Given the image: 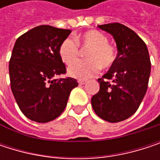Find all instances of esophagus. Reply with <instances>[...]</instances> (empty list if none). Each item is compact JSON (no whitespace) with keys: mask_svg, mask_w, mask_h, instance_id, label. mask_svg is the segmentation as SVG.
<instances>
[{"mask_svg":"<svg viewBox=\"0 0 160 160\" xmlns=\"http://www.w3.org/2000/svg\"><path fill=\"white\" fill-rule=\"evenodd\" d=\"M78 82H79V84H80V85H83V84H85V83H86V80H80Z\"/></svg>","mask_w":160,"mask_h":160,"instance_id":"1","label":"esophagus"}]
</instances>
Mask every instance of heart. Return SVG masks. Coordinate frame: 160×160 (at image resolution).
<instances>
[{
  "label": "heart",
  "instance_id": "1",
  "mask_svg": "<svg viewBox=\"0 0 160 160\" xmlns=\"http://www.w3.org/2000/svg\"><path fill=\"white\" fill-rule=\"evenodd\" d=\"M108 37L98 30H89L73 39L68 38L62 42L58 48L61 60L66 65H72L79 57L78 46L83 49L89 48L85 57L88 60L80 61L68 68L70 77L85 80L97 74L100 68H109L116 61L115 48L108 43Z\"/></svg>",
  "mask_w": 160,
  "mask_h": 160
}]
</instances>
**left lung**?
Here are the masks:
<instances>
[{
    "label": "left lung",
    "instance_id": "1",
    "mask_svg": "<svg viewBox=\"0 0 160 160\" xmlns=\"http://www.w3.org/2000/svg\"><path fill=\"white\" fill-rule=\"evenodd\" d=\"M110 33L118 55L109 70L98 79L99 92L92 97V107L98 117L108 122H119L138 109L147 90L151 62L144 42L131 28L119 24L99 25Z\"/></svg>",
    "mask_w": 160,
    "mask_h": 160
}]
</instances>
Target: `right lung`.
<instances>
[{
    "mask_svg": "<svg viewBox=\"0 0 160 160\" xmlns=\"http://www.w3.org/2000/svg\"><path fill=\"white\" fill-rule=\"evenodd\" d=\"M70 29L48 25L36 27L16 40L9 61L11 89L22 113L29 119L45 123L65 110L75 79H56L66 74L58 48Z\"/></svg>",
    "mask_w": 160,
    "mask_h": 160,
    "instance_id": "obj_1",
    "label": "right lung"
}]
</instances>
